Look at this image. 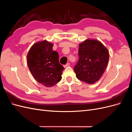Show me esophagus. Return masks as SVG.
Listing matches in <instances>:
<instances>
[{"label": "esophagus", "mask_w": 132, "mask_h": 132, "mask_svg": "<svg viewBox=\"0 0 132 132\" xmlns=\"http://www.w3.org/2000/svg\"><path fill=\"white\" fill-rule=\"evenodd\" d=\"M70 65V63H66V65H63V67H64L65 68H66V67H67V66H69Z\"/></svg>", "instance_id": "1"}]
</instances>
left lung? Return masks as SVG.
Masks as SVG:
<instances>
[{
  "mask_svg": "<svg viewBox=\"0 0 132 132\" xmlns=\"http://www.w3.org/2000/svg\"><path fill=\"white\" fill-rule=\"evenodd\" d=\"M78 55L74 67L77 78L88 84L98 81L108 64V50L99 40L87 39L79 44Z\"/></svg>",
  "mask_w": 132,
  "mask_h": 132,
  "instance_id": "left-lung-1",
  "label": "left lung"
}]
</instances>
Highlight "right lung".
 <instances>
[{
    "label": "right lung",
    "mask_w": 132,
    "mask_h": 132,
    "mask_svg": "<svg viewBox=\"0 0 132 132\" xmlns=\"http://www.w3.org/2000/svg\"><path fill=\"white\" fill-rule=\"evenodd\" d=\"M53 46L47 40L38 42L32 46L27 56V65L33 77L46 87H52L60 82L64 70Z\"/></svg>",
    "instance_id": "right-lung-1"
}]
</instances>
